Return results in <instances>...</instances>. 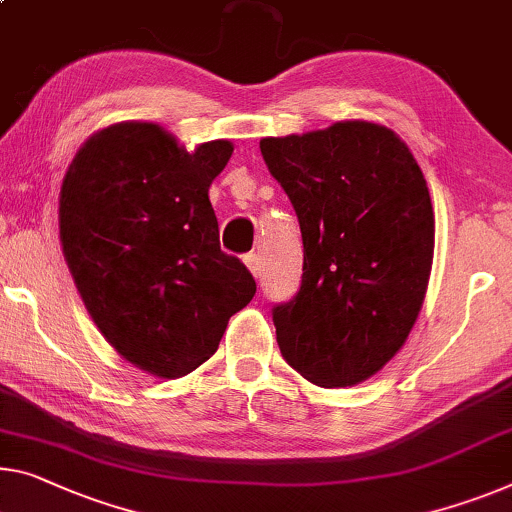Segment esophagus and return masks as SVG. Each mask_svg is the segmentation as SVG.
I'll return each instance as SVG.
<instances>
[{
	"label": "esophagus",
	"mask_w": 512,
	"mask_h": 512,
	"mask_svg": "<svg viewBox=\"0 0 512 512\" xmlns=\"http://www.w3.org/2000/svg\"><path fill=\"white\" fill-rule=\"evenodd\" d=\"M245 263H247V267H249L251 274H254L256 279L261 277V258H258L256 251H251V254L245 256Z\"/></svg>",
	"instance_id": "esophagus-1"
}]
</instances>
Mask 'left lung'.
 <instances>
[{
  "mask_svg": "<svg viewBox=\"0 0 512 512\" xmlns=\"http://www.w3.org/2000/svg\"><path fill=\"white\" fill-rule=\"evenodd\" d=\"M263 160L302 231V283L274 304L283 359L318 387H352L403 348L426 295L435 215L426 178L389 128L334 123L267 137Z\"/></svg>",
  "mask_w": 512,
  "mask_h": 512,
  "instance_id": "obj_1",
  "label": "left lung"
}]
</instances>
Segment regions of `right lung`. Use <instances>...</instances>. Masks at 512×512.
Returning <instances> with one entry per match:
<instances>
[{"mask_svg":"<svg viewBox=\"0 0 512 512\" xmlns=\"http://www.w3.org/2000/svg\"><path fill=\"white\" fill-rule=\"evenodd\" d=\"M233 146L187 153L153 123L93 135L61 185L64 256L100 332L132 364L174 377L215 355L256 281L219 247L208 187Z\"/></svg>","mask_w":512,"mask_h":512,"instance_id":"right-lung-1","label":"right lung"}]
</instances>
